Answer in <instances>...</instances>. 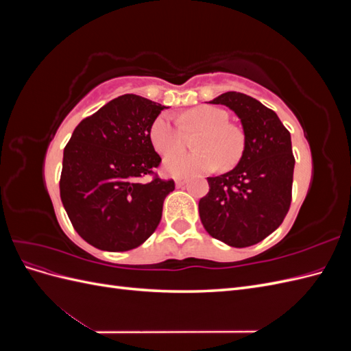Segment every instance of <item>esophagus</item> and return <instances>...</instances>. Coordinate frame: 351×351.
Here are the masks:
<instances>
[{"label":"esophagus","instance_id":"esophagus-1","mask_svg":"<svg viewBox=\"0 0 351 351\" xmlns=\"http://www.w3.org/2000/svg\"><path fill=\"white\" fill-rule=\"evenodd\" d=\"M186 182H187V180H186V178H183V177H176V186H177V187H182V186H184V184H186Z\"/></svg>","mask_w":351,"mask_h":351}]
</instances>
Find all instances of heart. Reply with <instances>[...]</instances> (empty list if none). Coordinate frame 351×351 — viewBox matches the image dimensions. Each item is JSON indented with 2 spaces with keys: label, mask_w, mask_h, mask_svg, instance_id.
<instances>
[{
  "label": "heart",
  "mask_w": 351,
  "mask_h": 351,
  "mask_svg": "<svg viewBox=\"0 0 351 351\" xmlns=\"http://www.w3.org/2000/svg\"><path fill=\"white\" fill-rule=\"evenodd\" d=\"M226 110L200 105L183 114L180 124L169 114L158 115L151 124L149 139L155 151L169 154L184 144L185 132L202 131L195 143L197 153L176 152L164 159V169L171 176L190 177L212 173L221 164L222 169L236 167L246 149V133L240 125L230 123Z\"/></svg>",
  "instance_id": "b5f03b06"
}]
</instances>
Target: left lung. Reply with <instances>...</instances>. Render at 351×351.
Listing matches in <instances>:
<instances>
[{"label": "left lung", "mask_w": 351, "mask_h": 351, "mask_svg": "<svg viewBox=\"0 0 351 351\" xmlns=\"http://www.w3.org/2000/svg\"><path fill=\"white\" fill-rule=\"evenodd\" d=\"M210 104L234 111L246 133V149L231 171L208 177L209 192L199 215L209 234L232 247L262 241L284 221L291 205L294 155L290 132L278 115L240 92H226Z\"/></svg>", "instance_id": "1"}]
</instances>
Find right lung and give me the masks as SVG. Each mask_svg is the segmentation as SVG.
<instances>
[{
	"instance_id": "obj_1",
	"label": "right lung",
	"mask_w": 351,
	"mask_h": 351,
	"mask_svg": "<svg viewBox=\"0 0 351 351\" xmlns=\"http://www.w3.org/2000/svg\"><path fill=\"white\" fill-rule=\"evenodd\" d=\"M165 107L133 93L110 101L82 120L64 147L60 196L79 236L101 250H130L149 239L174 180L149 139ZM145 176L152 180L144 182Z\"/></svg>"
}]
</instances>
